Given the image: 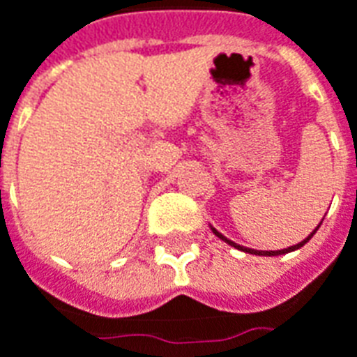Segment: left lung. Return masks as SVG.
Returning a JSON list of instances; mask_svg holds the SVG:
<instances>
[{"mask_svg":"<svg viewBox=\"0 0 357 357\" xmlns=\"http://www.w3.org/2000/svg\"><path fill=\"white\" fill-rule=\"evenodd\" d=\"M320 226H321V222H320ZM320 226H318V227H320ZM318 227H316L314 231L310 233L307 239H303L301 243H297V245H294V246H288V248H284V250H252V248H246V246H241V245H237V243H233V241L226 239V237H224L222 233L216 231L214 227H211V229H213V233H214V235H216V237H220V239H222V241H226L227 245L235 246V248H239V250H243V252H248V254H256V256H280V254H288V252H294V250H297V248H301L303 245H307V243H309V241H310V237H312V235H314V233L318 231Z\"/></svg>","mask_w":357,"mask_h":357,"instance_id":"8db88e82","label":"left lung"}]
</instances>
